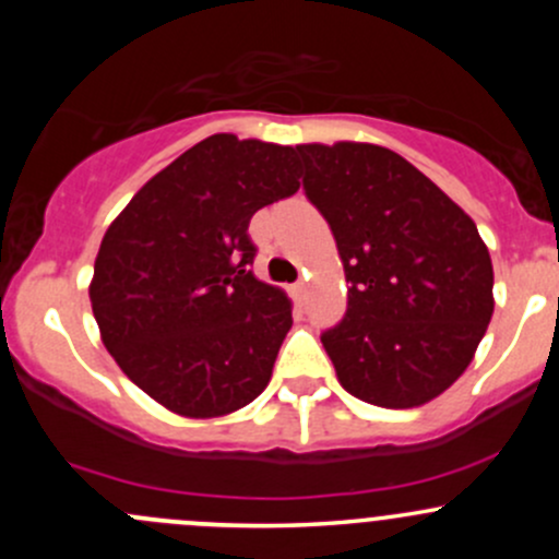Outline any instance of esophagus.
Instances as JSON below:
<instances>
[{"label": "esophagus", "instance_id": "1", "mask_svg": "<svg viewBox=\"0 0 559 559\" xmlns=\"http://www.w3.org/2000/svg\"><path fill=\"white\" fill-rule=\"evenodd\" d=\"M292 297H295V300H302V297H306V281H297V284L292 286Z\"/></svg>", "mask_w": 559, "mask_h": 559}]
</instances>
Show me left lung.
<instances>
[{
  "instance_id": "8db88e82",
  "label": "left lung",
  "mask_w": 559,
  "mask_h": 559,
  "mask_svg": "<svg viewBox=\"0 0 559 559\" xmlns=\"http://www.w3.org/2000/svg\"><path fill=\"white\" fill-rule=\"evenodd\" d=\"M297 154L348 281L346 316L321 335L337 381L381 408L430 403L465 373L495 311L476 224L381 145L308 143Z\"/></svg>"
}]
</instances>
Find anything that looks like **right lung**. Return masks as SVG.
<instances>
[{
    "label": "right lung",
    "instance_id": "add662e5",
    "mask_svg": "<svg viewBox=\"0 0 559 559\" xmlns=\"http://www.w3.org/2000/svg\"><path fill=\"white\" fill-rule=\"evenodd\" d=\"M292 145L211 134L156 173L107 227L92 311L107 352L167 411L213 419L257 400L292 326L251 273L248 222L300 189Z\"/></svg>",
    "mask_w": 559,
    "mask_h": 559
}]
</instances>
